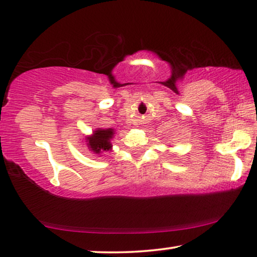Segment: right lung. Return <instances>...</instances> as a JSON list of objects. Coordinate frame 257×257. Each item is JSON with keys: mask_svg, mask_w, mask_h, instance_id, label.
I'll return each mask as SVG.
<instances>
[{"mask_svg": "<svg viewBox=\"0 0 257 257\" xmlns=\"http://www.w3.org/2000/svg\"><path fill=\"white\" fill-rule=\"evenodd\" d=\"M115 130L113 128H97L91 135L85 137V143L87 149L94 155L102 156L104 152L112 151L113 145L110 141L114 139Z\"/></svg>", "mask_w": 257, "mask_h": 257, "instance_id": "right-lung-1", "label": "right lung"}]
</instances>
